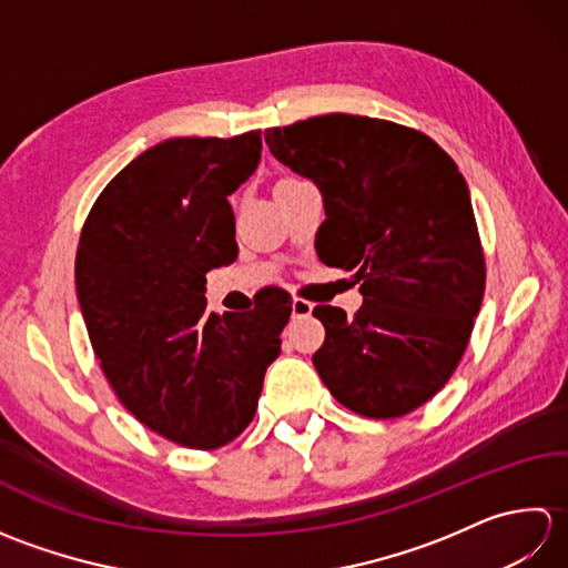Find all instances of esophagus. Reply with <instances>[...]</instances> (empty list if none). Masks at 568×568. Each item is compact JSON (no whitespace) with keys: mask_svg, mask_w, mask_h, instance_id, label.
Instances as JSON below:
<instances>
[{"mask_svg":"<svg viewBox=\"0 0 568 568\" xmlns=\"http://www.w3.org/2000/svg\"><path fill=\"white\" fill-rule=\"evenodd\" d=\"M312 310H315V305L307 303V300L295 297L293 305H291V315H293V320H303V317L312 315Z\"/></svg>","mask_w":568,"mask_h":568,"instance_id":"34e87169","label":"esophagus"}]
</instances>
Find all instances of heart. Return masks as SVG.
I'll use <instances>...</instances> for the list:
<instances>
[{
	"label": "heart",
	"mask_w": 568,
	"mask_h": 568,
	"mask_svg": "<svg viewBox=\"0 0 568 568\" xmlns=\"http://www.w3.org/2000/svg\"><path fill=\"white\" fill-rule=\"evenodd\" d=\"M285 180H295V178H285Z\"/></svg>",
	"instance_id": "1"
}]
</instances>
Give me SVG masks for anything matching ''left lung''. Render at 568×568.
I'll return each instance as SVG.
<instances>
[{
    "mask_svg": "<svg viewBox=\"0 0 568 568\" xmlns=\"http://www.w3.org/2000/svg\"><path fill=\"white\" fill-rule=\"evenodd\" d=\"M265 143L322 192L327 263L364 295L354 317L315 307L320 378L364 417L413 413L452 378L486 291L464 175L429 136L358 114L275 126Z\"/></svg>",
    "mask_w": 568,
    "mask_h": 568,
    "instance_id": "left-lung-1",
    "label": "left lung"
}]
</instances>
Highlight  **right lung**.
<instances>
[{
	"label": "right lung",
	"instance_id": "add662e5",
	"mask_svg": "<svg viewBox=\"0 0 568 568\" xmlns=\"http://www.w3.org/2000/svg\"><path fill=\"white\" fill-rule=\"evenodd\" d=\"M261 131L168 139L102 190L82 226L75 285L94 354L141 425L220 449L256 415L291 320L265 295L251 315L207 310V273L239 256L229 195L256 171Z\"/></svg>",
	"mask_w": 568,
	"mask_h": 568
}]
</instances>
